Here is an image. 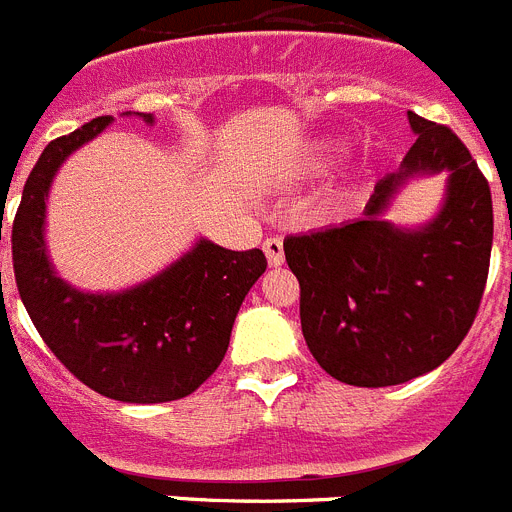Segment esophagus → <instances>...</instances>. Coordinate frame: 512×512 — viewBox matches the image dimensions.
I'll use <instances>...</instances> for the list:
<instances>
[{
	"label": "esophagus",
	"instance_id": "esophagus-1",
	"mask_svg": "<svg viewBox=\"0 0 512 512\" xmlns=\"http://www.w3.org/2000/svg\"><path fill=\"white\" fill-rule=\"evenodd\" d=\"M264 253H266V259H269V266L285 264V246H282V240L279 238H266Z\"/></svg>",
	"mask_w": 512,
	"mask_h": 512
}]
</instances>
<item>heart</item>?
I'll return each instance as SVG.
<instances>
[{
    "label": "heart",
    "instance_id": "1",
    "mask_svg": "<svg viewBox=\"0 0 512 512\" xmlns=\"http://www.w3.org/2000/svg\"><path fill=\"white\" fill-rule=\"evenodd\" d=\"M339 152L342 150H339L334 142H316L308 152V168H313V170L329 168L336 157H339Z\"/></svg>",
    "mask_w": 512,
    "mask_h": 512
}]
</instances>
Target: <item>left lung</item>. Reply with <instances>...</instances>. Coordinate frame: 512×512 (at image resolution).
Here are the masks:
<instances>
[{
  "label": "left lung",
  "mask_w": 512,
  "mask_h": 512,
  "mask_svg": "<svg viewBox=\"0 0 512 512\" xmlns=\"http://www.w3.org/2000/svg\"><path fill=\"white\" fill-rule=\"evenodd\" d=\"M406 116L417 142L378 181L362 217L285 238L305 344L349 386H399L443 365L469 334L487 282L489 183L448 126ZM440 172L446 194L430 221L385 220L406 182Z\"/></svg>",
  "instance_id": "left-lung-1"
}]
</instances>
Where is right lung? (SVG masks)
I'll return each instance as SVG.
<instances>
[{
	"label": "right lung",
	"instance_id": "add662e5",
	"mask_svg": "<svg viewBox=\"0 0 512 512\" xmlns=\"http://www.w3.org/2000/svg\"><path fill=\"white\" fill-rule=\"evenodd\" d=\"M121 116L155 124L152 113ZM111 124L113 116L93 119L38 157L12 225V264L30 321L69 373L108 399L163 404L189 396L217 370L240 305L266 272V256L196 238L165 269L124 290L69 285L48 256V194L69 155Z\"/></svg>",
	"mask_w": 512,
	"mask_h": 512
}]
</instances>
